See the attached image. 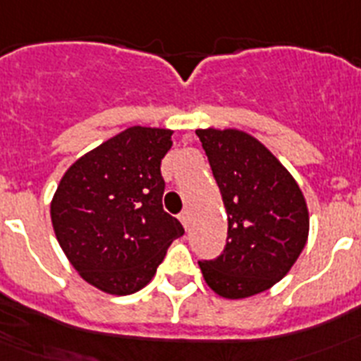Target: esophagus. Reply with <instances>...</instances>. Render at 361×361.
Masks as SVG:
<instances>
[{"instance_id": "34e87169", "label": "esophagus", "mask_w": 361, "mask_h": 361, "mask_svg": "<svg viewBox=\"0 0 361 361\" xmlns=\"http://www.w3.org/2000/svg\"><path fill=\"white\" fill-rule=\"evenodd\" d=\"M178 220H180V222H183V226L184 228H190V213L188 212H183L180 213V215H178Z\"/></svg>"}]
</instances>
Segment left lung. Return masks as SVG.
Listing matches in <instances>:
<instances>
[{
	"mask_svg": "<svg viewBox=\"0 0 361 361\" xmlns=\"http://www.w3.org/2000/svg\"><path fill=\"white\" fill-rule=\"evenodd\" d=\"M228 213L220 257L199 262L222 298L238 300L273 288L305 247L309 212L304 193L282 162L240 130H197Z\"/></svg>",
	"mask_w": 361,
	"mask_h": 361,
	"instance_id": "obj_1",
	"label": "left lung"
}]
</instances>
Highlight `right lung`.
Returning a JSON list of instances; mask_svg holds the SVG:
<instances>
[{
  "instance_id": "add662e5",
  "label": "right lung",
  "mask_w": 361,
  "mask_h": 361,
  "mask_svg": "<svg viewBox=\"0 0 361 361\" xmlns=\"http://www.w3.org/2000/svg\"><path fill=\"white\" fill-rule=\"evenodd\" d=\"M171 130L132 126L70 166L54 193L56 237L75 271L108 295H132L153 279L184 228L162 209L161 161Z\"/></svg>"
}]
</instances>
